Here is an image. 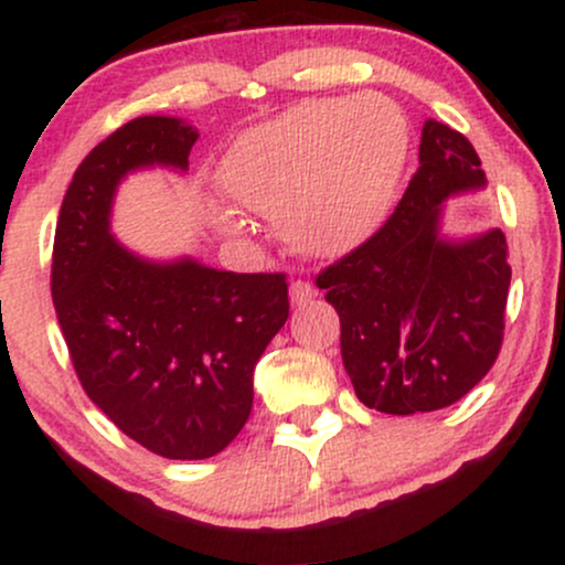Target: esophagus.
<instances>
[{"mask_svg":"<svg viewBox=\"0 0 565 565\" xmlns=\"http://www.w3.org/2000/svg\"><path fill=\"white\" fill-rule=\"evenodd\" d=\"M313 297H316V289L310 287L308 281H291L289 300H291V305H295V308H302V305H308L310 300H313Z\"/></svg>","mask_w":565,"mask_h":565,"instance_id":"34e87169","label":"esophagus"}]
</instances>
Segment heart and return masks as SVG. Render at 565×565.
Segmentation results:
<instances>
[{"mask_svg":"<svg viewBox=\"0 0 565 565\" xmlns=\"http://www.w3.org/2000/svg\"><path fill=\"white\" fill-rule=\"evenodd\" d=\"M406 164V125L372 97L308 100L238 135L217 161V183L236 204L281 223L310 257H342L374 236ZM223 231L242 217L215 210Z\"/></svg>","mask_w":565,"mask_h":565,"instance_id":"obj_1","label":"heart"}]
</instances>
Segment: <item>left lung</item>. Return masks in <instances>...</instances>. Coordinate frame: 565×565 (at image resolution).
Wrapping results in <instances>:
<instances>
[{
    "mask_svg": "<svg viewBox=\"0 0 565 565\" xmlns=\"http://www.w3.org/2000/svg\"><path fill=\"white\" fill-rule=\"evenodd\" d=\"M483 185L470 140L427 119L419 170L393 215L316 278L340 316L342 364L369 408L398 417L436 412L494 366L510 289L504 233H440L446 201Z\"/></svg>",
    "mask_w": 565,
    "mask_h": 565,
    "instance_id": "obj_1",
    "label": "left lung"
}]
</instances>
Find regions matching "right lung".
Wrapping results in <instances>:
<instances>
[{"mask_svg":"<svg viewBox=\"0 0 565 565\" xmlns=\"http://www.w3.org/2000/svg\"><path fill=\"white\" fill-rule=\"evenodd\" d=\"M199 132L140 116L74 172L53 246V302L89 401L148 451L215 457L252 412L263 350L289 319L287 276L231 274L193 257L148 260L111 236L129 172H185Z\"/></svg>","mask_w":565,"mask_h":565,"instance_id":"obj_1","label":"right lung"}]
</instances>
